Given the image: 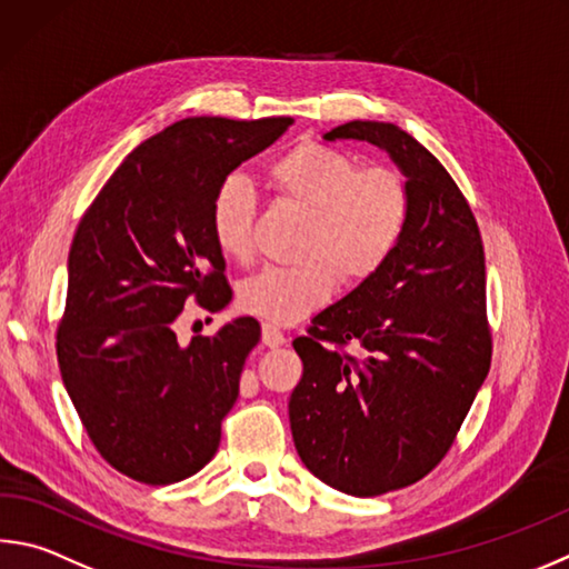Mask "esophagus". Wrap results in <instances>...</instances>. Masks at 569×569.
<instances>
[{
	"mask_svg": "<svg viewBox=\"0 0 569 569\" xmlns=\"http://www.w3.org/2000/svg\"><path fill=\"white\" fill-rule=\"evenodd\" d=\"M261 338H263V346L268 348H281L286 343V336L273 323H268V320L261 328Z\"/></svg>",
	"mask_w": 569,
	"mask_h": 569,
	"instance_id": "esophagus-1",
	"label": "esophagus"
}]
</instances>
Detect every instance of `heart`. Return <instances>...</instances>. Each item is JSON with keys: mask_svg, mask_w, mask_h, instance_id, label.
<instances>
[{"mask_svg": "<svg viewBox=\"0 0 569 569\" xmlns=\"http://www.w3.org/2000/svg\"><path fill=\"white\" fill-rule=\"evenodd\" d=\"M278 201L308 211L298 243L301 263L268 266L241 283L239 306L268 323L291 326L333 293L360 286L383 268L410 221L406 179L388 167H360L348 151L301 141L268 163ZM258 193L243 173L216 186L209 209L211 239L226 258L253 256Z\"/></svg>", "mask_w": 569, "mask_h": 569, "instance_id": "b5f03b06", "label": "heart"}]
</instances>
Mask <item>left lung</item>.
<instances>
[{"label": "left lung", "mask_w": 569, "mask_h": 569, "mask_svg": "<svg viewBox=\"0 0 569 569\" xmlns=\"http://www.w3.org/2000/svg\"><path fill=\"white\" fill-rule=\"evenodd\" d=\"M326 139L386 149L410 191L390 261L293 340L303 360L288 402L298 456L330 488L373 498L438 468L488 378L485 251L468 199L408 131L348 121Z\"/></svg>", "instance_id": "obj_1"}]
</instances>
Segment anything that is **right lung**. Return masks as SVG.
Listing matches in <instances>:
<instances>
[{"instance_id": "obj_1", "label": "right lung", "mask_w": 569, "mask_h": 569, "mask_svg": "<svg viewBox=\"0 0 569 569\" xmlns=\"http://www.w3.org/2000/svg\"><path fill=\"white\" fill-rule=\"evenodd\" d=\"M291 123L181 119L139 143L81 216L57 360L89 440L131 480L179 482L219 450L261 326L236 318L181 348L173 323L186 303L219 313L231 301L211 196Z\"/></svg>"}]
</instances>
